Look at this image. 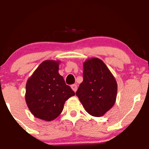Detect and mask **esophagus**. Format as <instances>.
<instances>
[{
    "label": "esophagus",
    "instance_id": "obj_1",
    "mask_svg": "<svg viewBox=\"0 0 149 149\" xmlns=\"http://www.w3.org/2000/svg\"><path fill=\"white\" fill-rule=\"evenodd\" d=\"M71 88H72V90L76 92L77 91V89H78V87H77V85L76 84H73L71 85Z\"/></svg>",
    "mask_w": 149,
    "mask_h": 149
}]
</instances>
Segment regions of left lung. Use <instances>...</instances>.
<instances>
[{
	"label": "left lung",
	"instance_id": "obj_1",
	"mask_svg": "<svg viewBox=\"0 0 149 149\" xmlns=\"http://www.w3.org/2000/svg\"><path fill=\"white\" fill-rule=\"evenodd\" d=\"M117 90V82L103 61L91 58L83 63V81L76 94L89 114L104 116L115 104Z\"/></svg>",
	"mask_w": 149,
	"mask_h": 149
}]
</instances>
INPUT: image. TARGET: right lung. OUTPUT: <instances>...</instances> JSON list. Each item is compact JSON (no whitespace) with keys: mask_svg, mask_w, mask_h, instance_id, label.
Here are the masks:
<instances>
[{"mask_svg":"<svg viewBox=\"0 0 149 149\" xmlns=\"http://www.w3.org/2000/svg\"><path fill=\"white\" fill-rule=\"evenodd\" d=\"M60 61L45 60L26 84L25 100L31 113L39 119L53 120L60 115L65 102L75 92L59 73Z\"/></svg>","mask_w":149,"mask_h":149,"instance_id":"obj_1","label":"right lung"}]
</instances>
